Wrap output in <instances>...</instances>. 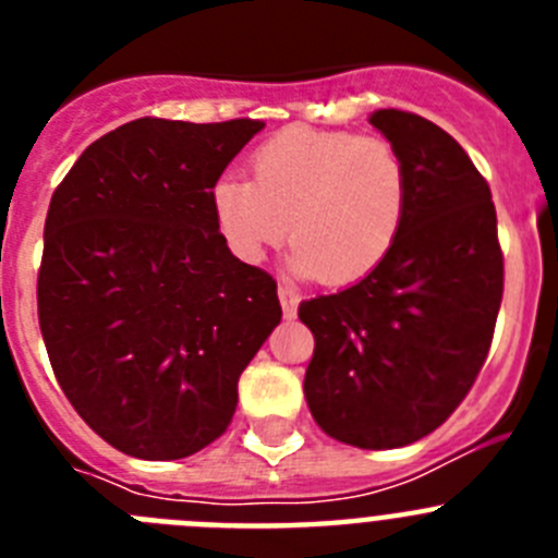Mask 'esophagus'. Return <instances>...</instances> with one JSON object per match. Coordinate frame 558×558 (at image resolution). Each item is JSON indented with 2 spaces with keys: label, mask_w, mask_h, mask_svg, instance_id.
Masks as SVG:
<instances>
[{
  "label": "esophagus",
  "mask_w": 558,
  "mask_h": 558,
  "mask_svg": "<svg viewBox=\"0 0 558 558\" xmlns=\"http://www.w3.org/2000/svg\"><path fill=\"white\" fill-rule=\"evenodd\" d=\"M279 302H282L284 318H295V310H299V293L288 284H279Z\"/></svg>",
  "instance_id": "1"
}]
</instances>
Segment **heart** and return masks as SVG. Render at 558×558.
<instances>
[{
	"label": "heart",
	"mask_w": 558,
	"mask_h": 558,
	"mask_svg": "<svg viewBox=\"0 0 558 558\" xmlns=\"http://www.w3.org/2000/svg\"><path fill=\"white\" fill-rule=\"evenodd\" d=\"M251 175H223L209 192L215 226L245 265L290 231L293 274L354 284L383 265L405 223V159L379 136L284 128L251 153Z\"/></svg>",
	"instance_id": "obj_1"
}]
</instances>
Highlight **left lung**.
<instances>
[{
	"label": "left lung",
	"instance_id": "left-lung-1",
	"mask_svg": "<svg viewBox=\"0 0 558 558\" xmlns=\"http://www.w3.org/2000/svg\"><path fill=\"white\" fill-rule=\"evenodd\" d=\"M368 122L405 159V223L374 274L299 307L315 338L304 397L327 436L393 450L470 393L495 335L502 251L489 184L450 133L397 108Z\"/></svg>",
	"mask_w": 558,
	"mask_h": 558
}]
</instances>
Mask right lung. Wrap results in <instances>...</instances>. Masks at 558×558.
<instances>
[{"mask_svg": "<svg viewBox=\"0 0 558 558\" xmlns=\"http://www.w3.org/2000/svg\"><path fill=\"white\" fill-rule=\"evenodd\" d=\"M265 122L142 117L81 153L44 223L38 324L81 418L145 461L204 450L282 322L274 276L240 263L209 192Z\"/></svg>", "mask_w": 558, "mask_h": 558, "instance_id": "obj_1", "label": "right lung"}]
</instances>
